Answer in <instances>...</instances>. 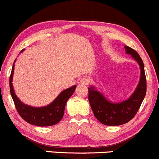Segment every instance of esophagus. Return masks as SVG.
<instances>
[{"mask_svg":"<svg viewBox=\"0 0 159 159\" xmlns=\"http://www.w3.org/2000/svg\"><path fill=\"white\" fill-rule=\"evenodd\" d=\"M89 80L88 78L86 77V76H83V77H82L81 80H80V83L83 85H87L89 84Z\"/></svg>","mask_w":159,"mask_h":159,"instance_id":"34e87169","label":"esophagus"}]
</instances>
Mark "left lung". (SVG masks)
I'll list each match as a JSON object with an SVG mask.
<instances>
[{
    "label": "left lung",
    "mask_w": 159,
    "mask_h": 159,
    "mask_svg": "<svg viewBox=\"0 0 159 159\" xmlns=\"http://www.w3.org/2000/svg\"><path fill=\"white\" fill-rule=\"evenodd\" d=\"M125 49L126 53L131 54L138 62L141 70L140 82L132 95L123 102L114 103L107 101L93 86L88 88L89 101L94 116L100 122L106 125H121L131 120L140 109L147 92V79L141 58L132 48L125 46Z\"/></svg>",
    "instance_id": "obj_1"
}]
</instances>
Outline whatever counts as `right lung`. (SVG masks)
<instances>
[{
	"instance_id": "obj_1",
	"label": "right lung",
	"mask_w": 159,
	"mask_h": 159,
	"mask_svg": "<svg viewBox=\"0 0 159 159\" xmlns=\"http://www.w3.org/2000/svg\"><path fill=\"white\" fill-rule=\"evenodd\" d=\"M23 50L24 49H22L21 52H22ZM15 61H14V62ZM13 70L14 64L12 65V71L10 76V89L14 104L20 116L29 124L41 127L54 125L59 122L61 119L63 118L66 103L74 94L76 87V85H73L70 88L62 91L56 100L48 106L43 107H33L24 104L16 95L12 83Z\"/></svg>"
}]
</instances>
